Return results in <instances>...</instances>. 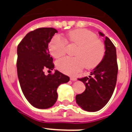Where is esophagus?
<instances>
[{"instance_id": "esophagus-1", "label": "esophagus", "mask_w": 132, "mask_h": 132, "mask_svg": "<svg viewBox=\"0 0 132 132\" xmlns=\"http://www.w3.org/2000/svg\"><path fill=\"white\" fill-rule=\"evenodd\" d=\"M76 80H77V78H76V77H74V76L70 77V80H72V81H76Z\"/></svg>"}]
</instances>
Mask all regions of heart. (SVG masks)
<instances>
[{
	"mask_svg": "<svg viewBox=\"0 0 132 132\" xmlns=\"http://www.w3.org/2000/svg\"><path fill=\"white\" fill-rule=\"evenodd\" d=\"M68 40L77 46L76 57H65L56 62L60 71L68 75H74L86 66V68H94L102 61L106 52L105 46L94 33L86 29H75L68 33ZM66 41L60 36H55L48 44L50 54L56 58L64 55L66 51Z\"/></svg>",
	"mask_w": 132,
	"mask_h": 132,
	"instance_id": "b5f03b06",
	"label": "heart"
}]
</instances>
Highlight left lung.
Listing matches in <instances>:
<instances>
[{
	"mask_svg": "<svg viewBox=\"0 0 132 132\" xmlns=\"http://www.w3.org/2000/svg\"><path fill=\"white\" fill-rule=\"evenodd\" d=\"M101 36L103 33L99 32ZM106 52L102 61L90 72L89 78H78L85 84L83 93L76 96V103L84 110L97 112L105 106L112 97L117 81L118 67L116 49L107 36L104 40Z\"/></svg>",
	"mask_w": 132,
	"mask_h": 132,
	"instance_id": "obj_1",
	"label": "left lung"
}]
</instances>
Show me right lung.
Masks as SVG:
<instances>
[{"label":"right lung","instance_id":"obj_1","mask_svg":"<svg viewBox=\"0 0 132 132\" xmlns=\"http://www.w3.org/2000/svg\"><path fill=\"white\" fill-rule=\"evenodd\" d=\"M58 31L53 28H39L30 32L17 47L16 67L18 80L25 98L36 108L52 107L58 98L57 88L70 80L68 76L55 70L49 54L48 43Z\"/></svg>","mask_w":132,"mask_h":132}]
</instances>
